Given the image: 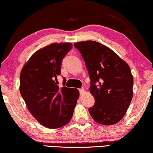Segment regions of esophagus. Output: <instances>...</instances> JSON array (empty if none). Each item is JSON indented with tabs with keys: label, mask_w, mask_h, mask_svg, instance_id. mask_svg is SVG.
<instances>
[{
	"label": "esophagus",
	"mask_w": 153,
	"mask_h": 153,
	"mask_svg": "<svg viewBox=\"0 0 153 153\" xmlns=\"http://www.w3.org/2000/svg\"><path fill=\"white\" fill-rule=\"evenodd\" d=\"M79 92H80V94H81V95H82V94H85V89L84 88H80V89H79Z\"/></svg>",
	"instance_id": "1"
}]
</instances>
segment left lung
<instances>
[{"label":"left lung","instance_id":"8db88e82","mask_svg":"<svg viewBox=\"0 0 153 153\" xmlns=\"http://www.w3.org/2000/svg\"><path fill=\"white\" fill-rule=\"evenodd\" d=\"M90 80V92L95 103L89 108L97 123L113 125L126 113L133 97L130 67L107 46L94 41L77 42Z\"/></svg>","mask_w":153,"mask_h":153}]
</instances>
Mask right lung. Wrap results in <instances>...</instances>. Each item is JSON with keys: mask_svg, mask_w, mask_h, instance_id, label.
Returning a JSON list of instances; mask_svg holds the SVG:
<instances>
[{"mask_svg": "<svg viewBox=\"0 0 153 153\" xmlns=\"http://www.w3.org/2000/svg\"><path fill=\"white\" fill-rule=\"evenodd\" d=\"M71 43L51 44L36 51L22 68L20 92L32 115L44 126L58 128L73 117L78 90L58 85L62 60L72 49Z\"/></svg>", "mask_w": 153, "mask_h": 153, "instance_id": "1", "label": "right lung"}]
</instances>
